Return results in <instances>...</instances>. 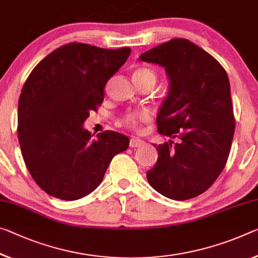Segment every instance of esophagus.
<instances>
[{"instance_id": "esophagus-1", "label": "esophagus", "mask_w": 258, "mask_h": 258, "mask_svg": "<svg viewBox=\"0 0 258 258\" xmlns=\"http://www.w3.org/2000/svg\"><path fill=\"white\" fill-rule=\"evenodd\" d=\"M145 145V141L141 140V139L138 138H132L130 140V147L131 148H138V147H141Z\"/></svg>"}]
</instances>
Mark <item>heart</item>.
<instances>
[{
	"instance_id": "b5f03b06",
	"label": "heart",
	"mask_w": 258,
	"mask_h": 258,
	"mask_svg": "<svg viewBox=\"0 0 258 258\" xmlns=\"http://www.w3.org/2000/svg\"><path fill=\"white\" fill-rule=\"evenodd\" d=\"M133 80L136 81L137 85L148 83V81L155 84V81H156V75L149 68L139 67L133 71ZM148 120H150V112L147 111V110H138V111L126 113L121 118V124L127 126L130 128L139 130L141 124H144V122H147Z\"/></svg>"
}]
</instances>
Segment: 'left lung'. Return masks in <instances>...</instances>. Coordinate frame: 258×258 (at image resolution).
Here are the masks:
<instances>
[{"label": "left lung", "mask_w": 258, "mask_h": 258, "mask_svg": "<svg viewBox=\"0 0 258 258\" xmlns=\"http://www.w3.org/2000/svg\"><path fill=\"white\" fill-rule=\"evenodd\" d=\"M140 59L165 68L169 93L159 109L158 159L147 171L149 185L166 198L183 201L206 191L226 164L234 136L231 87L216 58L186 39H172Z\"/></svg>", "instance_id": "8db88e82"}]
</instances>
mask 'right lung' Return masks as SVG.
<instances>
[{
	"label": "right lung",
	"instance_id": "add662e5",
	"mask_svg": "<svg viewBox=\"0 0 258 258\" xmlns=\"http://www.w3.org/2000/svg\"><path fill=\"white\" fill-rule=\"evenodd\" d=\"M130 54L128 47L72 42L44 57L28 76L18 102V140L27 170L47 194L65 201L91 194L113 156L128 148L124 134L104 131L93 139L83 125Z\"/></svg>",
	"mask_w": 258,
	"mask_h": 258
}]
</instances>
